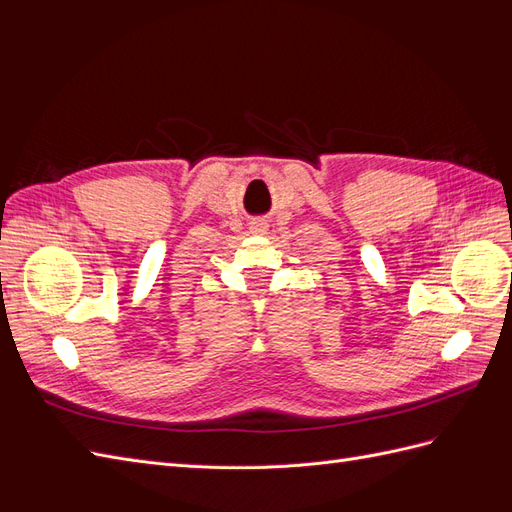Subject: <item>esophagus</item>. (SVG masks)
<instances>
[{
	"mask_svg": "<svg viewBox=\"0 0 512 512\" xmlns=\"http://www.w3.org/2000/svg\"><path fill=\"white\" fill-rule=\"evenodd\" d=\"M250 230L254 232V235H262V232H267V222L265 220H254L250 224Z\"/></svg>",
	"mask_w": 512,
	"mask_h": 512,
	"instance_id": "34e87169",
	"label": "esophagus"
}]
</instances>
